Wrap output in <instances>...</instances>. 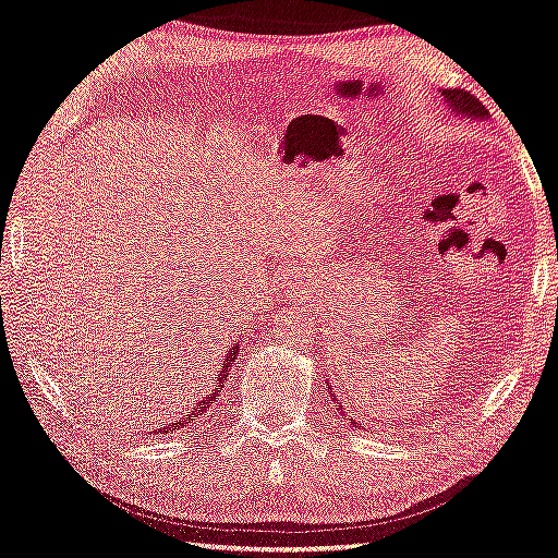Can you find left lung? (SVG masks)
<instances>
[{
  "label": "left lung",
  "instance_id": "8db88e82",
  "mask_svg": "<svg viewBox=\"0 0 558 558\" xmlns=\"http://www.w3.org/2000/svg\"><path fill=\"white\" fill-rule=\"evenodd\" d=\"M442 95H446V100H448L450 108H453L456 116H469V118L471 116H474V118L489 116V110H486L484 105L478 102L476 97L471 95V92H466V89H446V92H442ZM329 393H331V389H329ZM331 399H335V393H331ZM335 407L342 409V417H344V414H350V407H348V412H344V407H342L340 399H335ZM350 422H352V425H357L355 420H350Z\"/></svg>",
  "mask_w": 558,
  "mask_h": 558
}]
</instances>
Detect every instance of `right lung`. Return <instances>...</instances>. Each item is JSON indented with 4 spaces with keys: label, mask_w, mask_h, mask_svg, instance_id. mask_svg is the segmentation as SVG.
<instances>
[{
    "label": "right lung",
    "mask_w": 558,
    "mask_h": 558,
    "mask_svg": "<svg viewBox=\"0 0 558 558\" xmlns=\"http://www.w3.org/2000/svg\"><path fill=\"white\" fill-rule=\"evenodd\" d=\"M236 361H239V344H234V348H231V350L227 352V357H223V361H221V371H218V380H227V376H229V371H231V365H234ZM216 397H218V389H208L206 393H201V401H197V404L193 407V412L182 414V417H180L178 422H172V425L161 427L157 435L161 437V435L172 433V429L187 427V425H190V422H193L195 417H201V414H203V412H208V409H210V404H214V401H216Z\"/></svg>",
    "instance_id": "1"
}]
</instances>
